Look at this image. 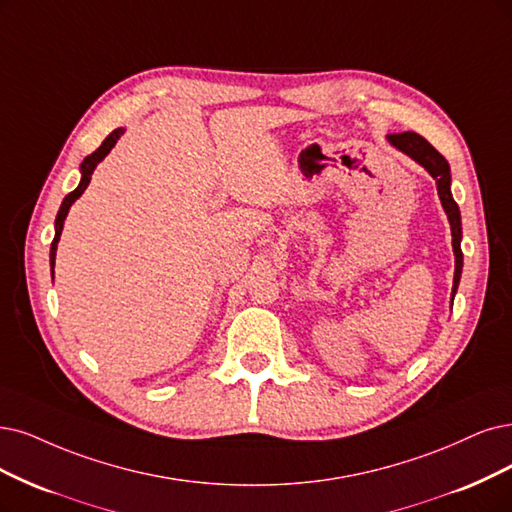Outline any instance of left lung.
Here are the masks:
<instances>
[{"instance_id":"1","label":"left lung","mask_w":512,"mask_h":512,"mask_svg":"<svg viewBox=\"0 0 512 512\" xmlns=\"http://www.w3.org/2000/svg\"><path fill=\"white\" fill-rule=\"evenodd\" d=\"M390 143L394 147H399L405 151L407 156H411L415 162H420L428 173L437 181V192L443 202V208L447 213L449 225H451V238H453V253H456V274H453V295L458 291L460 285V276H462V249H460V240H462V221H460V208L451 196V175H449V164L447 160L434 149L424 137H420L418 132H394V135H388Z\"/></svg>"}]
</instances>
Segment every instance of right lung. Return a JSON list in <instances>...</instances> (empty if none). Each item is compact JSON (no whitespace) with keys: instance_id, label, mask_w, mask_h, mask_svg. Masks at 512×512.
<instances>
[{"instance_id":"add662e5","label":"right lung","mask_w":512,"mask_h":512,"mask_svg":"<svg viewBox=\"0 0 512 512\" xmlns=\"http://www.w3.org/2000/svg\"><path fill=\"white\" fill-rule=\"evenodd\" d=\"M122 132H124L122 128H116L113 132H109L107 139L101 143V147H99L97 151H92L90 156H86V158H84V162H82V181H80V185H78V187L73 189L71 194H67V196H65V200H63V204H61V208H59V215H56V221H54V230H56V234H54V240H52V246H50V263H52V268H54V257H56V244H59V238H61V232H63V223H65V217H67V213H69L71 204L84 194V189H86V187H88V183H90L92 170L97 168V164H99V162L109 154L111 147L116 145V141L120 139ZM52 274H54V270H52Z\"/></svg>"}]
</instances>
